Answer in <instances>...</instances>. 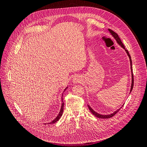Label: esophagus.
Listing matches in <instances>:
<instances>
[{
    "instance_id": "1",
    "label": "esophagus",
    "mask_w": 147,
    "mask_h": 147,
    "mask_svg": "<svg viewBox=\"0 0 147 147\" xmlns=\"http://www.w3.org/2000/svg\"><path fill=\"white\" fill-rule=\"evenodd\" d=\"M79 80H80V78H79V77H75V78H74V82L78 83V82H79Z\"/></svg>"
}]
</instances>
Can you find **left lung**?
I'll return each mask as SVG.
<instances>
[{
    "instance_id": "1",
    "label": "left lung",
    "mask_w": 147,
    "mask_h": 147,
    "mask_svg": "<svg viewBox=\"0 0 147 147\" xmlns=\"http://www.w3.org/2000/svg\"><path fill=\"white\" fill-rule=\"evenodd\" d=\"M109 31L110 32V33L111 34V35H112V36L114 37V38H115V40H116V41H117V42L118 43V45H119L123 48L124 49V50L126 51L127 56H129V57L130 64H131V75H132V82H131L132 83H131V90H130V92H131L132 91V90L133 86H134V76H133V72H132V60H131V56H130V55H129V53L128 51H127V50H126V48H125V47H124V45H123V43H122V42H121V39H120V38L119 37L117 33H115V32H114V31H113L112 30H111V29H109ZM124 104L122 105V107H121V108H119V109H118L117 110L115 111V112H114L113 113L110 114V115H106L99 114L98 113L96 112L95 111L93 110V109H92L89 105H88V107L89 109H90V110L91 111V112L93 115H94L95 117H97V118H99L105 119V118H111V117H113L114 115H115V114H116L117 112H118V111L123 107V106L124 105Z\"/></svg>"
}]
</instances>
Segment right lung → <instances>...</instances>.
Here are the masks:
<instances>
[{"mask_svg":"<svg viewBox=\"0 0 147 147\" xmlns=\"http://www.w3.org/2000/svg\"><path fill=\"white\" fill-rule=\"evenodd\" d=\"M67 88L68 87H67V88H65V89L64 90V92L66 90V89H67ZM62 99H63V97H62ZM62 102H63V103H62V105H61V110H60V112H59V114H58V115H57V116L56 117V118L54 119V120H53L52 121H51L50 123H47V124H54V123H55L56 122H57V121H58V120L60 119V118L61 117V116H62V115H63V110H64V103L63 102V100H62ZM45 124H47L46 123H45Z\"/></svg>","mask_w":147,"mask_h":147,"instance_id":"right-lung-1","label":"right lung"}]
</instances>
